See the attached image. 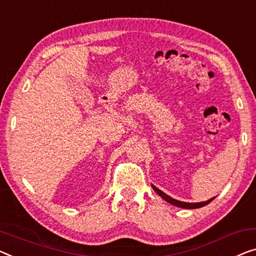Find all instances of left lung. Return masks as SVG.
<instances>
[{
	"label": "left lung",
	"mask_w": 256,
	"mask_h": 256,
	"mask_svg": "<svg viewBox=\"0 0 256 256\" xmlns=\"http://www.w3.org/2000/svg\"><path fill=\"white\" fill-rule=\"evenodd\" d=\"M152 190H155L156 193L158 194L162 198L163 200H166V202H169V204L176 206V207H180V208H184V209H196V208H201V207H204L206 204H210V202L215 199V198H212V199H209L207 201H204V202H184V201H179V200H176L174 199V198H171L168 196V194H166L164 192H162L161 190H158L156 186L152 185Z\"/></svg>",
	"instance_id": "left-lung-1"
}]
</instances>
